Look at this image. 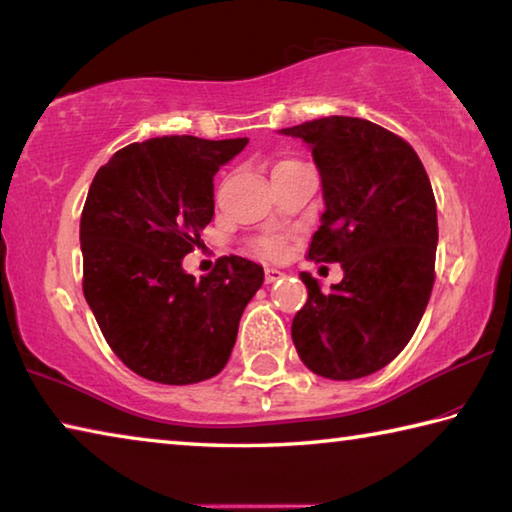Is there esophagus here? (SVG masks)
Wrapping results in <instances>:
<instances>
[{
    "label": "esophagus",
    "mask_w": 512,
    "mask_h": 512,
    "mask_svg": "<svg viewBox=\"0 0 512 512\" xmlns=\"http://www.w3.org/2000/svg\"><path fill=\"white\" fill-rule=\"evenodd\" d=\"M284 273L277 271V268H266V284H273L277 280H282Z\"/></svg>",
    "instance_id": "obj_1"
}]
</instances>
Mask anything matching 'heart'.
<instances>
[{"instance_id": "b5f03b06", "label": "heart", "mask_w": 512, "mask_h": 512, "mask_svg": "<svg viewBox=\"0 0 512 512\" xmlns=\"http://www.w3.org/2000/svg\"><path fill=\"white\" fill-rule=\"evenodd\" d=\"M255 248H257V253L259 255H264V257H277V255H282V250H284V239L282 237H275V235H271V237H262L255 244Z\"/></svg>"}]
</instances>
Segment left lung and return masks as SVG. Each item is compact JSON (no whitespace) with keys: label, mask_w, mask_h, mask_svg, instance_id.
Wrapping results in <instances>:
<instances>
[{"label":"left lung","mask_w":512,"mask_h":512,"mask_svg":"<svg viewBox=\"0 0 512 512\" xmlns=\"http://www.w3.org/2000/svg\"><path fill=\"white\" fill-rule=\"evenodd\" d=\"M280 134L306 143L320 174L324 212L309 257L345 273L329 293L300 273L309 300L293 318V345L318 376H369L405 349L430 300L439 244L430 179L403 138L369 120L318 118Z\"/></svg>","instance_id":"left-lung-1"}]
</instances>
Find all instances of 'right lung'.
<instances>
[{
	"label": "right lung",
	"mask_w": 512,
	"mask_h": 512,
	"mask_svg": "<svg viewBox=\"0 0 512 512\" xmlns=\"http://www.w3.org/2000/svg\"><path fill=\"white\" fill-rule=\"evenodd\" d=\"M246 145L150 138L118 150L89 188L80 219L87 304L116 356L154 383L217 376L264 282V268L237 255L201 280L183 271L215 215L212 176Z\"/></svg>",
	"instance_id": "1"
}]
</instances>
